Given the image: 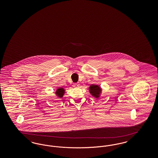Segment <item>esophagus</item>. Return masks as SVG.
Here are the masks:
<instances>
[{
  "instance_id": "34e87169",
  "label": "esophagus",
  "mask_w": 158,
  "mask_h": 158,
  "mask_svg": "<svg viewBox=\"0 0 158 158\" xmlns=\"http://www.w3.org/2000/svg\"><path fill=\"white\" fill-rule=\"evenodd\" d=\"M79 86H80V85H79V83H74V84L73 85V86L74 88H77V87H79Z\"/></svg>"
}]
</instances>
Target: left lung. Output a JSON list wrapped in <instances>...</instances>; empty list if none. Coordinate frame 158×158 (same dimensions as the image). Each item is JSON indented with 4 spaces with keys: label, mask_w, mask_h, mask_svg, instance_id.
I'll use <instances>...</instances> for the list:
<instances>
[{
    "label": "left lung",
    "mask_w": 158,
    "mask_h": 158,
    "mask_svg": "<svg viewBox=\"0 0 158 158\" xmlns=\"http://www.w3.org/2000/svg\"><path fill=\"white\" fill-rule=\"evenodd\" d=\"M90 95L94 98H98L100 97L102 94V88L98 85H91L88 88Z\"/></svg>",
    "instance_id": "8db88e82"
}]
</instances>
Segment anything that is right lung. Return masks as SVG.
<instances>
[{"mask_svg":"<svg viewBox=\"0 0 158 158\" xmlns=\"http://www.w3.org/2000/svg\"><path fill=\"white\" fill-rule=\"evenodd\" d=\"M54 93H55L56 97H57V98H61L65 94V89L61 87L57 88Z\"/></svg>","mask_w":158,"mask_h":158,"instance_id":"1","label":"right lung"}]
</instances>
